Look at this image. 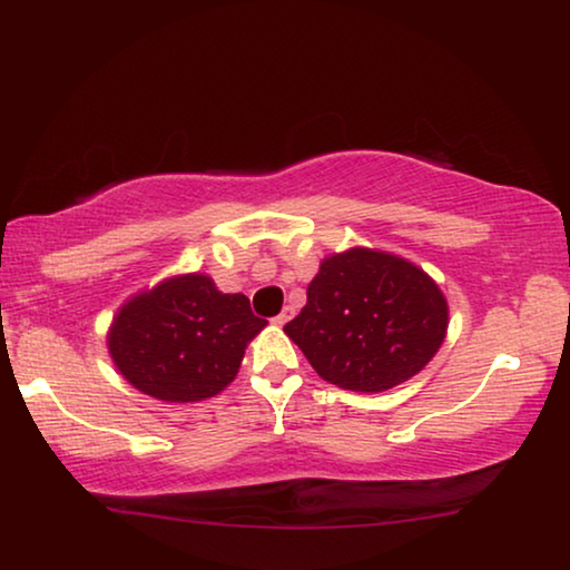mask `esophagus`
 Instances as JSON below:
<instances>
[{"label":"esophagus","instance_id":"esophagus-1","mask_svg":"<svg viewBox=\"0 0 570 570\" xmlns=\"http://www.w3.org/2000/svg\"><path fill=\"white\" fill-rule=\"evenodd\" d=\"M291 318H293V308L291 306H285L283 311H279V314L275 316V324H279V326H283V324H287V322H291Z\"/></svg>","mask_w":570,"mask_h":570}]
</instances>
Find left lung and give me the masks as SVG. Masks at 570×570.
I'll return each instance as SVG.
<instances>
[{
	"label": "left lung",
	"mask_w": 570,
	"mask_h": 570,
	"mask_svg": "<svg viewBox=\"0 0 570 570\" xmlns=\"http://www.w3.org/2000/svg\"><path fill=\"white\" fill-rule=\"evenodd\" d=\"M285 334L330 384L386 392L439 353L449 306L439 285L400 256L350 248L326 256Z\"/></svg>",
	"instance_id": "8db88e82"
}]
</instances>
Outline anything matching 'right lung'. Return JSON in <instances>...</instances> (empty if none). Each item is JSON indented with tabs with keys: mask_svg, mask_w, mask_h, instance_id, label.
I'll list each match as a JSON object with an SVG mask.
<instances>
[{
	"mask_svg": "<svg viewBox=\"0 0 570 570\" xmlns=\"http://www.w3.org/2000/svg\"><path fill=\"white\" fill-rule=\"evenodd\" d=\"M264 326L244 293H220L194 272L124 303L108 332V353L139 392L199 402L236 379L246 345Z\"/></svg>",
	"mask_w": 570,
	"mask_h": 570,
	"instance_id": "1",
	"label": "right lung"
}]
</instances>
